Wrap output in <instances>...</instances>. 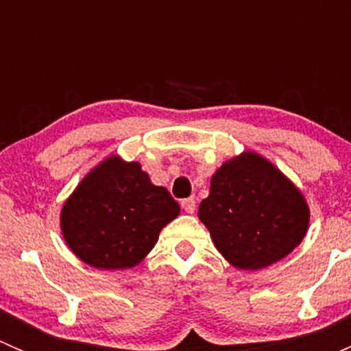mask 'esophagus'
Instances as JSON below:
<instances>
[{"label":"esophagus","instance_id":"34e87169","mask_svg":"<svg viewBox=\"0 0 351 351\" xmlns=\"http://www.w3.org/2000/svg\"><path fill=\"white\" fill-rule=\"evenodd\" d=\"M182 207L186 214H193V212H195V198L189 197L185 198V200H182Z\"/></svg>","mask_w":351,"mask_h":351}]
</instances>
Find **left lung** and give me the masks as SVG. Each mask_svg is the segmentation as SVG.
Wrapping results in <instances>:
<instances>
[{
  "instance_id": "left-lung-1",
  "label": "left lung",
  "mask_w": 351,
  "mask_h": 351,
  "mask_svg": "<svg viewBox=\"0 0 351 351\" xmlns=\"http://www.w3.org/2000/svg\"><path fill=\"white\" fill-rule=\"evenodd\" d=\"M198 219L232 267L254 271L277 263L302 243L311 210L302 192L274 162L243 151L212 175Z\"/></svg>"
}]
</instances>
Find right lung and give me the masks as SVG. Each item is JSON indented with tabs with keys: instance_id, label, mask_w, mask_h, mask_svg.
Masks as SVG:
<instances>
[{
	"instance_id": "right-lung-1",
	"label": "right lung",
	"mask_w": 351,
	"mask_h": 351,
	"mask_svg": "<svg viewBox=\"0 0 351 351\" xmlns=\"http://www.w3.org/2000/svg\"><path fill=\"white\" fill-rule=\"evenodd\" d=\"M180 205L151 182L141 162L112 154L77 183L61 208V232L69 250L100 270L139 265L159 232L178 217Z\"/></svg>"
}]
</instances>
